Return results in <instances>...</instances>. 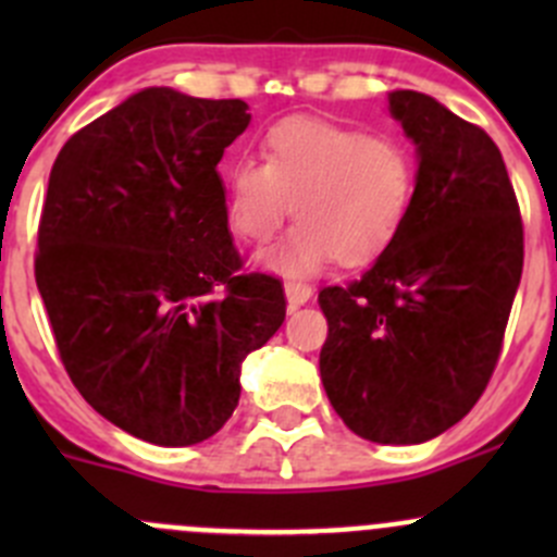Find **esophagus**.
Instances as JSON below:
<instances>
[{
    "instance_id": "1",
    "label": "esophagus",
    "mask_w": 557,
    "mask_h": 557,
    "mask_svg": "<svg viewBox=\"0 0 557 557\" xmlns=\"http://www.w3.org/2000/svg\"><path fill=\"white\" fill-rule=\"evenodd\" d=\"M285 299L290 307H301L312 299V288L307 283H285Z\"/></svg>"
}]
</instances>
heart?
Wrapping results in <instances>:
<instances>
[{
	"label": "heart",
	"mask_w": 557,
	"mask_h": 557,
	"mask_svg": "<svg viewBox=\"0 0 557 557\" xmlns=\"http://www.w3.org/2000/svg\"><path fill=\"white\" fill-rule=\"evenodd\" d=\"M414 196V164L393 137L314 117L267 132L261 166L237 161L223 177L228 232L261 245L290 212L299 223L258 263L285 277H312L329 261L367 267L398 239Z\"/></svg>",
	"instance_id": "1"
}]
</instances>
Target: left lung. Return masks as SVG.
Segmentation results:
<instances>
[{"label": "left lung", "instance_id": "left-lung-1", "mask_svg": "<svg viewBox=\"0 0 557 557\" xmlns=\"http://www.w3.org/2000/svg\"><path fill=\"white\" fill-rule=\"evenodd\" d=\"M418 156L401 234L361 280L323 288L325 396L377 445H420L485 391L522 274L518 199L496 143L434 97L387 94Z\"/></svg>", "mask_w": 557, "mask_h": 557}]
</instances>
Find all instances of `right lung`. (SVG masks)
Returning a JSON list of instances; mask_svg holds the SVG:
<instances>
[{"instance_id": "1", "label": "right lung", "mask_w": 557, "mask_h": 557, "mask_svg": "<svg viewBox=\"0 0 557 557\" xmlns=\"http://www.w3.org/2000/svg\"><path fill=\"white\" fill-rule=\"evenodd\" d=\"M243 99L132 94L70 137L48 180L37 288L81 396L126 434L188 447L223 429L252 350L285 320L280 280L237 274L218 161Z\"/></svg>"}]
</instances>
